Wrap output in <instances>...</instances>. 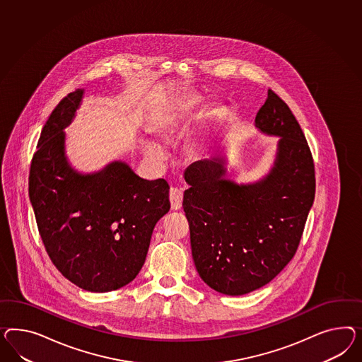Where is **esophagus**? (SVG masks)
<instances>
[{"label": "esophagus", "mask_w": 362, "mask_h": 362, "mask_svg": "<svg viewBox=\"0 0 362 362\" xmlns=\"http://www.w3.org/2000/svg\"><path fill=\"white\" fill-rule=\"evenodd\" d=\"M182 202H183V192L177 188H171L170 189V203L171 208L174 211H177L182 208Z\"/></svg>", "instance_id": "esophagus-1"}]
</instances>
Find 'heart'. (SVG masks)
<instances>
[{"label": "heart", "instance_id": "1", "mask_svg": "<svg viewBox=\"0 0 362 362\" xmlns=\"http://www.w3.org/2000/svg\"><path fill=\"white\" fill-rule=\"evenodd\" d=\"M220 113H221V112H220L218 107H214V109L211 110V115H212V116H218ZM174 121H175V116H174V115H170V116L167 117V122H168V124H173ZM146 153L147 156H150V158H153V159H159V158H160V148L156 146V144H147Z\"/></svg>", "mask_w": 362, "mask_h": 362}]
</instances>
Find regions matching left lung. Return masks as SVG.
<instances>
[{
	"mask_svg": "<svg viewBox=\"0 0 362 362\" xmlns=\"http://www.w3.org/2000/svg\"><path fill=\"white\" fill-rule=\"evenodd\" d=\"M255 127L279 137L274 166L255 183L225 177L224 159L187 167L183 208L196 270L211 288L244 295L269 284L293 259L315 199V166L303 130L272 89Z\"/></svg>",
	"mask_w": 362,
	"mask_h": 362,
	"instance_id": "1",
	"label": "left lung"
}]
</instances>
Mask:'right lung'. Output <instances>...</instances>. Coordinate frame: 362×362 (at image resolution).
I'll return each mask as SVG.
<instances>
[{
  "label": "right lung",
  "mask_w": 362,
  "mask_h": 362,
  "mask_svg": "<svg viewBox=\"0 0 362 362\" xmlns=\"http://www.w3.org/2000/svg\"><path fill=\"white\" fill-rule=\"evenodd\" d=\"M84 89L59 103L42 129L29 175L40 238L63 276L90 293L130 284L146 259L154 226L170 211L165 179H142L122 160L81 174L66 156V133Z\"/></svg>",
  "instance_id": "add662e5"
}]
</instances>
